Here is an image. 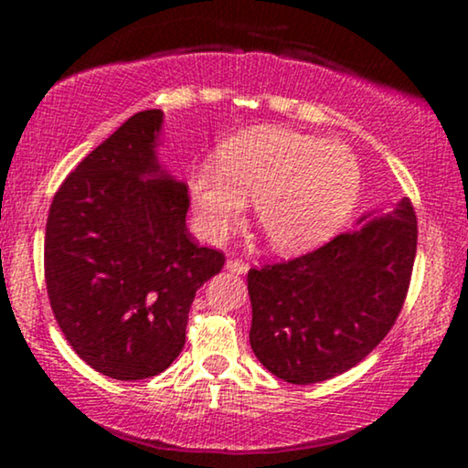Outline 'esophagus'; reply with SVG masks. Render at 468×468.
<instances>
[{"label":"esophagus","instance_id":"34e87169","mask_svg":"<svg viewBox=\"0 0 468 468\" xmlns=\"http://www.w3.org/2000/svg\"><path fill=\"white\" fill-rule=\"evenodd\" d=\"M249 264H246V261H241V260H229L227 261V271H230V272H235V275H246V272H249Z\"/></svg>","mask_w":468,"mask_h":468}]
</instances>
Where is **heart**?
Wrapping results in <instances>:
<instances>
[{
    "mask_svg": "<svg viewBox=\"0 0 468 468\" xmlns=\"http://www.w3.org/2000/svg\"><path fill=\"white\" fill-rule=\"evenodd\" d=\"M361 191L350 147L282 127H255L222 143L191 169L189 196L204 239L239 227L246 200L255 222L282 252H302L335 235Z\"/></svg>",
    "mask_w": 468,
    "mask_h": 468,
    "instance_id": "heart-1",
    "label": "heart"
}]
</instances>
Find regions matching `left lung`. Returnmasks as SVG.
I'll use <instances>...</instances> for the list:
<instances>
[{
	"instance_id": "left-lung-1",
	"label": "left lung",
	"mask_w": 468,
	"mask_h": 468,
	"mask_svg": "<svg viewBox=\"0 0 468 468\" xmlns=\"http://www.w3.org/2000/svg\"><path fill=\"white\" fill-rule=\"evenodd\" d=\"M418 227L410 197L294 260L249 271L250 347L277 378L347 372L388 336L410 290Z\"/></svg>"
}]
</instances>
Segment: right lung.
Masks as SVG:
<instances>
[{
  "mask_svg": "<svg viewBox=\"0 0 468 468\" xmlns=\"http://www.w3.org/2000/svg\"><path fill=\"white\" fill-rule=\"evenodd\" d=\"M163 112L144 110L63 180L44 241L52 313L72 350L96 372L143 380L185 347L197 288L224 255L186 230L189 189L160 169Z\"/></svg>",
  "mask_w": 468,
  "mask_h": 468,
  "instance_id": "right-lung-1",
  "label": "right lung"
}]
</instances>
